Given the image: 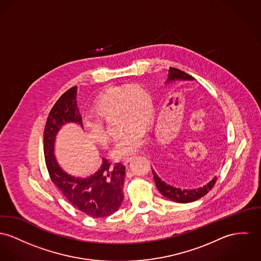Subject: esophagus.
<instances>
[{
    "mask_svg": "<svg viewBox=\"0 0 261 261\" xmlns=\"http://www.w3.org/2000/svg\"><path fill=\"white\" fill-rule=\"evenodd\" d=\"M131 160H132L131 157H130V158H126V159L123 160V164H124V165H128V164L131 162Z\"/></svg>",
    "mask_w": 261,
    "mask_h": 261,
    "instance_id": "34e87169",
    "label": "esophagus"
}]
</instances>
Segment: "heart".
<instances>
[{"label": "heart", "instance_id": "b5f03b06", "mask_svg": "<svg viewBox=\"0 0 261 261\" xmlns=\"http://www.w3.org/2000/svg\"><path fill=\"white\" fill-rule=\"evenodd\" d=\"M94 118L84 121L89 138L99 145H106L108 135L102 120L118 115L123 129L112 149L111 157L123 160L138 152L144 144L146 128L154 116V102L151 94L138 84L113 87L102 93L93 107Z\"/></svg>", "mask_w": 261, "mask_h": 261}]
</instances>
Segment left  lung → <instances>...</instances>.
Wrapping results in <instances>:
<instances>
[{
  "instance_id": "8db88e82",
  "label": "left lung",
  "mask_w": 261,
  "mask_h": 261,
  "mask_svg": "<svg viewBox=\"0 0 261 261\" xmlns=\"http://www.w3.org/2000/svg\"><path fill=\"white\" fill-rule=\"evenodd\" d=\"M195 81V79L178 68L170 67L166 83H171L173 81ZM152 172L154 175V180L156 182V186L161 194L168 200L180 202V203H188V202H192V201L201 199V197L205 196L213 189V187L215 186L216 180H217V177L215 176L207 184L203 185L200 188L190 189V190L180 189V188H176V187L171 186L170 184H167L166 181H164L155 173V171L153 169H152Z\"/></svg>"
}]
</instances>
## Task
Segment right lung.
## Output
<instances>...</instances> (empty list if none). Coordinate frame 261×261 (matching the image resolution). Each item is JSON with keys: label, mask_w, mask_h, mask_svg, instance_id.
I'll return each mask as SVG.
<instances>
[{"label": "right lung", "mask_w": 261, "mask_h": 261, "mask_svg": "<svg viewBox=\"0 0 261 261\" xmlns=\"http://www.w3.org/2000/svg\"><path fill=\"white\" fill-rule=\"evenodd\" d=\"M77 87L64 92L51 108L43 132V152L46 168L53 182L73 206L92 218H104L117 212L123 201L125 166L111 165L102 158L100 168L92 175L81 178L67 174L55 156L56 138L67 123L82 125L76 104Z\"/></svg>", "instance_id": "add662e5"}]
</instances>
